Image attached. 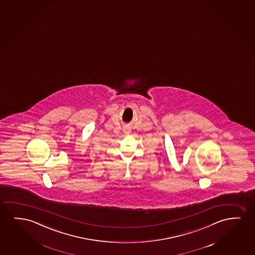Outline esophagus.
<instances>
[{
	"label": "esophagus",
	"mask_w": 255,
	"mask_h": 255,
	"mask_svg": "<svg viewBox=\"0 0 255 255\" xmlns=\"http://www.w3.org/2000/svg\"><path fill=\"white\" fill-rule=\"evenodd\" d=\"M124 133H125L126 135H129L130 129H128V128H125V129H124Z\"/></svg>",
	"instance_id": "34e87169"
}]
</instances>
